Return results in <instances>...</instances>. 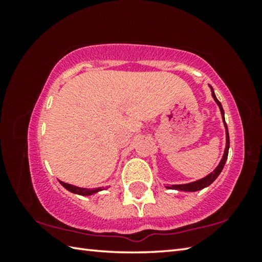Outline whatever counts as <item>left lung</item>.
<instances>
[{"label": "left lung", "instance_id": "8db88e82", "mask_svg": "<svg viewBox=\"0 0 262 262\" xmlns=\"http://www.w3.org/2000/svg\"><path fill=\"white\" fill-rule=\"evenodd\" d=\"M210 86V85H209ZM210 90H211V96L214 100L216 101V104L219 105L220 111H221V114H222V119H223V123H224V127H225V139H227V143H225V150H224V154H223V157H222L221 162L219 165L216 166V168L214 171L209 173L208 176H206L205 178L202 179H199L196 181H193V183H188V184H181V185H170V186H165L166 188L168 189H177V190H184V192H196V190H201L205 187H208L210 184L214 183L216 180L217 177L220 176V173L223 170V167L225 165V162H227L228 159V154H229V148H230V140H229V130H228V126L227 123H225V119H224V110L222 107V104L219 101V99L216 98L215 96V92H214V89L210 86Z\"/></svg>", "mask_w": 262, "mask_h": 262}]
</instances>
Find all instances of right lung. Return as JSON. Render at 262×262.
I'll return each mask as SVG.
<instances>
[{
	"label": "right lung",
	"instance_id": "1",
	"mask_svg": "<svg viewBox=\"0 0 262 262\" xmlns=\"http://www.w3.org/2000/svg\"><path fill=\"white\" fill-rule=\"evenodd\" d=\"M60 181V184L63 186L66 189H68L69 192H72L74 194H78V195H83V196H89V195H94L96 193L100 192V190H103L104 188L98 187V188H83V187H77V186H74V185H70L67 183H63V181ZM107 189V188H105Z\"/></svg>",
	"mask_w": 262,
	"mask_h": 262
}]
</instances>
